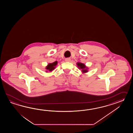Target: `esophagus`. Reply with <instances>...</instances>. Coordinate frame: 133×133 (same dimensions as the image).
<instances>
[{
  "label": "esophagus",
  "instance_id": "34e87169",
  "mask_svg": "<svg viewBox=\"0 0 133 133\" xmlns=\"http://www.w3.org/2000/svg\"><path fill=\"white\" fill-rule=\"evenodd\" d=\"M65 62H70L71 61V59L70 58H67L65 59Z\"/></svg>",
  "mask_w": 133,
  "mask_h": 133
}]
</instances>
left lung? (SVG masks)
<instances>
[{"instance_id":"1","label":"left lung","mask_w":133,"mask_h":133,"mask_svg":"<svg viewBox=\"0 0 133 133\" xmlns=\"http://www.w3.org/2000/svg\"><path fill=\"white\" fill-rule=\"evenodd\" d=\"M76 65L77 68H78L79 69L81 70V72L82 74L88 73V68L87 66L85 64L80 62L76 63Z\"/></svg>"}]
</instances>
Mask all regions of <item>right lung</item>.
Here are the masks:
<instances>
[{
    "label": "right lung",
    "instance_id": "1",
    "mask_svg": "<svg viewBox=\"0 0 133 133\" xmlns=\"http://www.w3.org/2000/svg\"><path fill=\"white\" fill-rule=\"evenodd\" d=\"M57 61H56L55 62L52 63H49L48 65L45 66V69H46L45 72H52L56 68V66L57 65Z\"/></svg>",
    "mask_w": 133,
    "mask_h": 133
}]
</instances>
